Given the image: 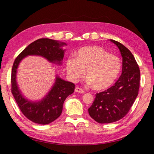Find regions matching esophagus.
<instances>
[{
	"mask_svg": "<svg viewBox=\"0 0 154 154\" xmlns=\"http://www.w3.org/2000/svg\"><path fill=\"white\" fill-rule=\"evenodd\" d=\"M75 91L76 93H85V91L83 90V89H81V88H79V87H76L75 89Z\"/></svg>",
	"mask_w": 154,
	"mask_h": 154,
	"instance_id": "34e87169",
	"label": "esophagus"
}]
</instances>
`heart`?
Returning <instances> with one entry per match:
<instances>
[{"label": "heart", "instance_id": "heart-1", "mask_svg": "<svg viewBox=\"0 0 154 154\" xmlns=\"http://www.w3.org/2000/svg\"><path fill=\"white\" fill-rule=\"evenodd\" d=\"M122 64L120 59L100 46H85L80 48L75 57L66 61L69 76L75 81L86 72L87 83L96 91H103L115 82L120 73Z\"/></svg>", "mask_w": 154, "mask_h": 154}]
</instances>
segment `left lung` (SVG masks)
I'll return each instance as SVG.
<instances>
[{
  "instance_id": "obj_1",
  "label": "left lung",
  "mask_w": 154,
  "mask_h": 154,
  "mask_svg": "<svg viewBox=\"0 0 154 154\" xmlns=\"http://www.w3.org/2000/svg\"><path fill=\"white\" fill-rule=\"evenodd\" d=\"M119 48L122 57V70L119 79L109 89L96 94L89 109L96 122L108 124L122 119L128 112L138 94L140 71L130 51L120 42L110 40Z\"/></svg>"
}]
</instances>
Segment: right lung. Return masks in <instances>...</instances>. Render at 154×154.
Returning <instances> with one entry per match:
<instances>
[{
	"label": "right lung",
	"mask_w": 154,
	"mask_h": 154,
	"mask_svg": "<svg viewBox=\"0 0 154 154\" xmlns=\"http://www.w3.org/2000/svg\"><path fill=\"white\" fill-rule=\"evenodd\" d=\"M66 45L65 42L49 38L39 39L28 45L18 55L13 64L12 93L23 114L34 123L48 124L58 119L62 112L65 100L74 92L75 85L56 75L54 85L43 99L38 101L30 100L23 95L16 81L18 65L23 59L28 55H38L52 63L60 65L65 51L62 48Z\"/></svg>",
	"instance_id": "1"
}]
</instances>
